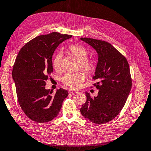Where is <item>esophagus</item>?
I'll list each match as a JSON object with an SVG mask.
<instances>
[{
  "instance_id": "1",
  "label": "esophagus",
  "mask_w": 151,
  "mask_h": 151,
  "mask_svg": "<svg viewBox=\"0 0 151 151\" xmlns=\"http://www.w3.org/2000/svg\"><path fill=\"white\" fill-rule=\"evenodd\" d=\"M69 93H70V94H74L78 93L79 91H77V90H76V89H70Z\"/></svg>"
}]
</instances>
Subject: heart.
<instances>
[{
  "label": "heart",
  "mask_w": 151,
  "mask_h": 151,
  "mask_svg": "<svg viewBox=\"0 0 151 151\" xmlns=\"http://www.w3.org/2000/svg\"><path fill=\"white\" fill-rule=\"evenodd\" d=\"M70 52L79 60L80 67L88 74L92 72L95 68V62L93 59L87 58L88 52L84 47L79 45L73 44L68 47ZM63 53L59 52L53 60V65L56 70H60L62 68V61ZM86 76L83 72H69L65 74L62 78V82L65 84L72 88H79L85 80Z\"/></svg>",
  "instance_id": "1"
}]
</instances>
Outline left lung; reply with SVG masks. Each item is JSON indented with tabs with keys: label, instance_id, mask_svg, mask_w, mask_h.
Masks as SVG:
<instances>
[{
	"label": "left lung",
	"instance_id": "8db88e82",
	"mask_svg": "<svg viewBox=\"0 0 151 151\" xmlns=\"http://www.w3.org/2000/svg\"><path fill=\"white\" fill-rule=\"evenodd\" d=\"M81 40L92 47L98 53V63L93 79L99 92L87 99L81 113L96 124H103L115 118L124 106L132 88L130 68L126 58L112 45L102 40L89 38Z\"/></svg>",
	"mask_w": 151,
	"mask_h": 151
}]
</instances>
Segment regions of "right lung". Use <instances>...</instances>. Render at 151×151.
I'll return each mask as SVG.
<instances>
[{
    "label": "right lung",
    "instance_id": "right-lung-1",
    "mask_svg": "<svg viewBox=\"0 0 151 151\" xmlns=\"http://www.w3.org/2000/svg\"><path fill=\"white\" fill-rule=\"evenodd\" d=\"M72 35L53 32L31 40L18 53L12 69L18 102L29 119L45 123L55 118L68 95L60 88L55 93L45 89L48 77L53 72L55 50Z\"/></svg>",
    "mask_w": 151,
    "mask_h": 151
}]
</instances>
